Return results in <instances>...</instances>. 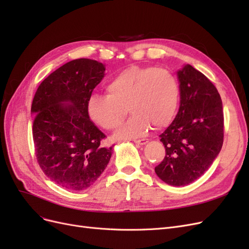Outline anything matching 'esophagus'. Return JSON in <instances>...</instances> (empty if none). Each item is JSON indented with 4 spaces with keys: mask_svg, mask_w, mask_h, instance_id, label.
Listing matches in <instances>:
<instances>
[{
    "mask_svg": "<svg viewBox=\"0 0 249 249\" xmlns=\"http://www.w3.org/2000/svg\"><path fill=\"white\" fill-rule=\"evenodd\" d=\"M134 142L136 143V144L144 145V144H146V143H147L148 141H147V139H136V140H134Z\"/></svg>",
    "mask_w": 249,
    "mask_h": 249,
    "instance_id": "34e87169",
    "label": "esophagus"
}]
</instances>
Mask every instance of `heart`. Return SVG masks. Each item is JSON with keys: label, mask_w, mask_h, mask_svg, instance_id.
Segmentation results:
<instances>
[{"label": "heart", "mask_w": 249, "mask_h": 249, "mask_svg": "<svg viewBox=\"0 0 249 249\" xmlns=\"http://www.w3.org/2000/svg\"><path fill=\"white\" fill-rule=\"evenodd\" d=\"M106 94L94 93L87 102L90 119L105 130H114L122 123L125 107L131 118L119 127L117 138L144 136L153 126L166 127L175 118L180 89L177 77L155 66H131L112 78Z\"/></svg>", "instance_id": "1"}]
</instances>
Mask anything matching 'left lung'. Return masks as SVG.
<instances>
[{
    "instance_id": "obj_1",
    "label": "left lung",
    "mask_w": 249,
    "mask_h": 249,
    "mask_svg": "<svg viewBox=\"0 0 249 249\" xmlns=\"http://www.w3.org/2000/svg\"><path fill=\"white\" fill-rule=\"evenodd\" d=\"M180 105L176 118L161 135L163 161L157 176L171 186H185L205 173L223 143L222 101L205 74L187 64L178 71Z\"/></svg>"
}]
</instances>
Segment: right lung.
I'll list each match as a JSON object with an SVG mask.
<instances>
[{
	"label": "right lung",
	"instance_id": "1",
	"mask_svg": "<svg viewBox=\"0 0 249 249\" xmlns=\"http://www.w3.org/2000/svg\"><path fill=\"white\" fill-rule=\"evenodd\" d=\"M104 71L105 66L95 60H72L44 79L34 95L31 112L35 114L37 163L44 175L65 189L90 187L110 161L112 146H102L106 135L87 112L88 99Z\"/></svg>",
	"mask_w": 249,
	"mask_h": 249
}]
</instances>
